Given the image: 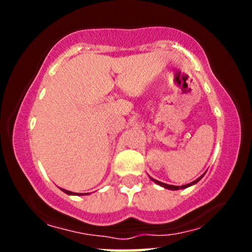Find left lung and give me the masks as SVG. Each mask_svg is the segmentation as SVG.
Segmentation results:
<instances>
[{
    "instance_id": "obj_1",
    "label": "left lung",
    "mask_w": 252,
    "mask_h": 252,
    "mask_svg": "<svg viewBox=\"0 0 252 252\" xmlns=\"http://www.w3.org/2000/svg\"><path fill=\"white\" fill-rule=\"evenodd\" d=\"M201 178H202V176H200V178H199V179H196L195 181L190 182V184H189V185H184V186H173V185H167V184H163V182L155 180V179H153V178H150V179H152V180L154 181V182H156V184H158V185H160V186L164 187V189H174V190H176V189H187V187H189V186H192L193 184H196V182H198L199 180H200Z\"/></svg>"
}]
</instances>
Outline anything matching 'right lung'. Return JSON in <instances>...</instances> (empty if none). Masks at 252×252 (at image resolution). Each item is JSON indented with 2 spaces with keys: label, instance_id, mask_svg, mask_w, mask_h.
<instances>
[{
  "label": "right lung",
  "instance_id": "1",
  "mask_svg": "<svg viewBox=\"0 0 252 252\" xmlns=\"http://www.w3.org/2000/svg\"><path fill=\"white\" fill-rule=\"evenodd\" d=\"M63 192H65V193H67V194H72V195H73V194L79 195V194H80V193H73V192H70V190H66V189H63Z\"/></svg>",
  "mask_w": 252,
  "mask_h": 252
}]
</instances>
